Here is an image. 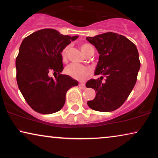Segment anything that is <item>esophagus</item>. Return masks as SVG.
Instances as JSON below:
<instances>
[{
    "instance_id": "34e87169",
    "label": "esophagus",
    "mask_w": 158,
    "mask_h": 158,
    "mask_svg": "<svg viewBox=\"0 0 158 158\" xmlns=\"http://www.w3.org/2000/svg\"><path fill=\"white\" fill-rule=\"evenodd\" d=\"M79 85L81 86V87L83 88V89H85V83H80Z\"/></svg>"
}]
</instances>
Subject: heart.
Returning <instances> with one entry per match:
<instances>
[{
  "label": "heart",
  "instance_id": "1",
  "mask_svg": "<svg viewBox=\"0 0 158 158\" xmlns=\"http://www.w3.org/2000/svg\"><path fill=\"white\" fill-rule=\"evenodd\" d=\"M81 49L82 52H83L85 55H88V54L91 52L92 51H94V49L92 45L88 44V43H84V44H81ZM68 51V47H65L63 49H62L61 52V56L62 59L63 60H66ZM90 71H91V70H90V68H88V67L81 65V64L72 63L66 67L65 70H64V73H65L66 75H68V76L73 77V78L74 79L83 80L90 74Z\"/></svg>",
  "mask_w": 158,
  "mask_h": 158
}]
</instances>
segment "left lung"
<instances>
[{
	"instance_id": "left-lung-1",
	"label": "left lung",
	"mask_w": 158,
	"mask_h": 158,
	"mask_svg": "<svg viewBox=\"0 0 158 158\" xmlns=\"http://www.w3.org/2000/svg\"><path fill=\"white\" fill-rule=\"evenodd\" d=\"M86 40L100 55L94 75L101 76L85 84L96 93L88 106L98 111H114L125 102L137 82L140 68L137 49L125 36L113 32L88 36Z\"/></svg>"
}]
</instances>
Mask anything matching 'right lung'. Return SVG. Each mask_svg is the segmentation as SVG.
Wrapping results in <instances>:
<instances>
[{
  "label": "right lung",
  "mask_w": 158,
  "mask_h": 158,
  "mask_svg": "<svg viewBox=\"0 0 158 158\" xmlns=\"http://www.w3.org/2000/svg\"><path fill=\"white\" fill-rule=\"evenodd\" d=\"M78 36L62 35L52 29L36 31L23 39L16 60V81L21 94L34 111L55 113L63 107L68 90L78 82L60 73L61 52ZM58 74L55 79L49 72Z\"/></svg>",
  "instance_id": "obj_1"
}]
</instances>
